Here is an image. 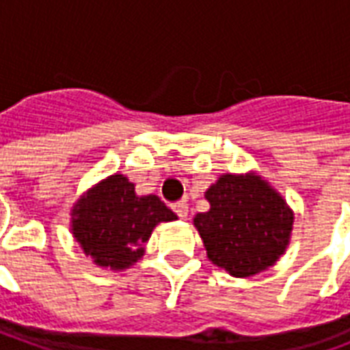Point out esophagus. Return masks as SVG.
I'll return each instance as SVG.
<instances>
[{
  "mask_svg": "<svg viewBox=\"0 0 350 350\" xmlns=\"http://www.w3.org/2000/svg\"><path fill=\"white\" fill-rule=\"evenodd\" d=\"M172 210H174V213L178 215V217H187V212H189V206H187V202L185 200H180V202H174L172 204Z\"/></svg>",
  "mask_w": 350,
  "mask_h": 350,
  "instance_id": "esophagus-1",
  "label": "esophagus"
}]
</instances>
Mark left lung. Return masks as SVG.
<instances>
[{"instance_id":"left-lung-1","label":"left lung","mask_w":350,"mask_h":350,"mask_svg":"<svg viewBox=\"0 0 350 350\" xmlns=\"http://www.w3.org/2000/svg\"><path fill=\"white\" fill-rule=\"evenodd\" d=\"M206 198L210 210L197 213L193 223L215 266L250 278L285 253L294 215L258 176H221Z\"/></svg>"}]
</instances>
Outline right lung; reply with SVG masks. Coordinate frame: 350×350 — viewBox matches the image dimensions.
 Returning <instances> with one entry per match:
<instances>
[{
    "mask_svg": "<svg viewBox=\"0 0 350 350\" xmlns=\"http://www.w3.org/2000/svg\"><path fill=\"white\" fill-rule=\"evenodd\" d=\"M174 219L176 213L159 197H137L135 185L114 174L75 204L72 234L93 262L123 270L142 257V245L157 223Z\"/></svg>",
    "mask_w": 350,
    "mask_h": 350,
    "instance_id": "right-lung-1",
    "label": "right lung"
}]
</instances>
